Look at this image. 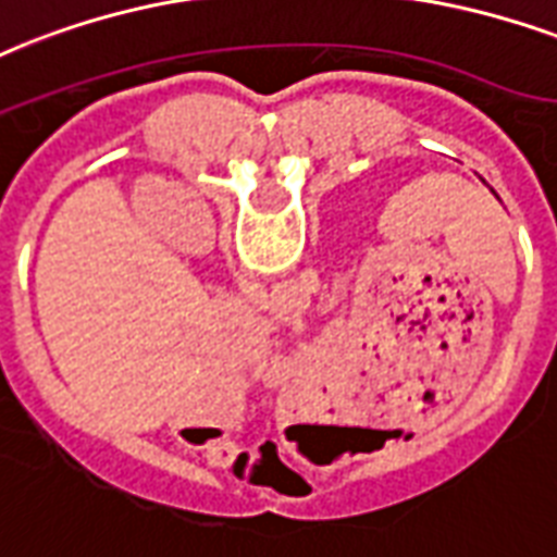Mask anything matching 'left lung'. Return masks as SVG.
Wrapping results in <instances>:
<instances>
[{"label":"left lung","instance_id":"obj_1","mask_svg":"<svg viewBox=\"0 0 557 557\" xmlns=\"http://www.w3.org/2000/svg\"><path fill=\"white\" fill-rule=\"evenodd\" d=\"M482 184H485V181H482ZM491 193H494V189H491ZM496 195V193H494ZM496 198H499V195H496Z\"/></svg>","mask_w":557,"mask_h":557}]
</instances>
